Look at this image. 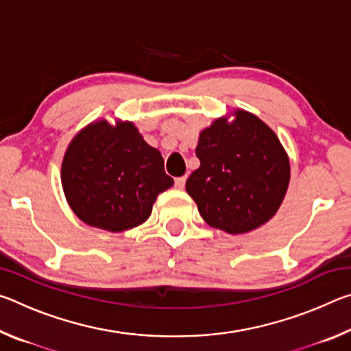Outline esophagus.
<instances>
[{
  "instance_id": "1",
  "label": "esophagus",
  "mask_w": 351,
  "mask_h": 351,
  "mask_svg": "<svg viewBox=\"0 0 351 351\" xmlns=\"http://www.w3.org/2000/svg\"><path fill=\"white\" fill-rule=\"evenodd\" d=\"M186 180H187V176L176 178V180H175V187L176 189H184V186H186Z\"/></svg>"
}]
</instances>
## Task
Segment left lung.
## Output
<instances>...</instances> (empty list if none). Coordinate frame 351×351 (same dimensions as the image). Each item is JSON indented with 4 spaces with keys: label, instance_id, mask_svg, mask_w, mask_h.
<instances>
[{
    "label": "left lung",
    "instance_id": "obj_1",
    "mask_svg": "<svg viewBox=\"0 0 351 351\" xmlns=\"http://www.w3.org/2000/svg\"><path fill=\"white\" fill-rule=\"evenodd\" d=\"M199 133V167L186 190L204 221L246 234L276 215L289 184V159L276 133L257 116L234 111Z\"/></svg>",
    "mask_w": 351,
    "mask_h": 351
}]
</instances>
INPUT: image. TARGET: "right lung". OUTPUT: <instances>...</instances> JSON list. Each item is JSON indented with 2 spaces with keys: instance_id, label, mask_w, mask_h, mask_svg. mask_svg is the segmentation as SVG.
<instances>
[{
  "instance_id": "1",
  "label": "right lung",
  "mask_w": 351,
  "mask_h": 351,
  "mask_svg": "<svg viewBox=\"0 0 351 351\" xmlns=\"http://www.w3.org/2000/svg\"><path fill=\"white\" fill-rule=\"evenodd\" d=\"M62 186L83 223L122 232L150 217L159 193L173 186L164 159L132 122H93L71 141L62 162Z\"/></svg>"
}]
</instances>
